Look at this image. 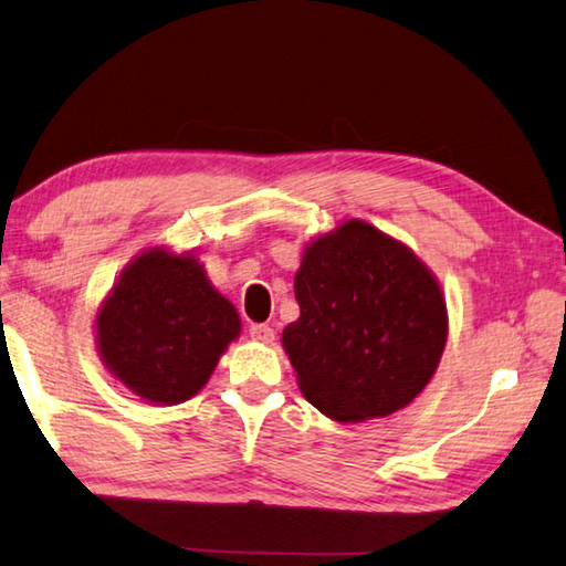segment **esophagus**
<instances>
[{"instance_id": "obj_1", "label": "esophagus", "mask_w": 566, "mask_h": 566, "mask_svg": "<svg viewBox=\"0 0 566 566\" xmlns=\"http://www.w3.org/2000/svg\"><path fill=\"white\" fill-rule=\"evenodd\" d=\"M248 335H251V338H253L255 343H265V345L275 340L273 328H271V325H265V323L251 325V328H248Z\"/></svg>"}]
</instances>
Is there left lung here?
I'll use <instances>...</instances> for the list:
<instances>
[{"label":"left lung","mask_w":566,"mask_h":566,"mask_svg":"<svg viewBox=\"0 0 566 566\" xmlns=\"http://www.w3.org/2000/svg\"><path fill=\"white\" fill-rule=\"evenodd\" d=\"M295 301L283 348L305 400L333 420L402 410L438 370L448 343L438 277L370 223L353 218L305 248Z\"/></svg>","instance_id":"left-lung-1"}]
</instances>
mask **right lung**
<instances>
[{
  "label": "right lung",
  "mask_w": 566,
  "mask_h": 566,
  "mask_svg": "<svg viewBox=\"0 0 566 566\" xmlns=\"http://www.w3.org/2000/svg\"><path fill=\"white\" fill-rule=\"evenodd\" d=\"M241 321L193 253L148 248L118 275L96 313L106 370L138 398L178 405L203 388Z\"/></svg>",
  "instance_id": "1"
}]
</instances>
